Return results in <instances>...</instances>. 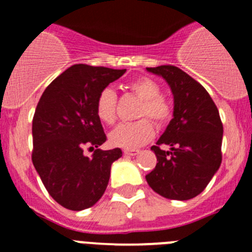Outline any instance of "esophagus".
I'll list each match as a JSON object with an SVG mask.
<instances>
[{"mask_svg": "<svg viewBox=\"0 0 252 252\" xmlns=\"http://www.w3.org/2000/svg\"><path fill=\"white\" fill-rule=\"evenodd\" d=\"M140 151L139 150H128V149H126V150H124V154H125V157H135V155H137Z\"/></svg>", "mask_w": 252, "mask_h": 252, "instance_id": "obj_1", "label": "esophagus"}]
</instances>
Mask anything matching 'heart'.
<instances>
[{"label":"heart","instance_id":"heart-1","mask_svg":"<svg viewBox=\"0 0 252 252\" xmlns=\"http://www.w3.org/2000/svg\"><path fill=\"white\" fill-rule=\"evenodd\" d=\"M128 88L142 99L137 117H148L131 124H122L111 131L110 142L113 146L124 149H136L145 145L155 135L153 120L158 126H165L171 120L173 107L170 102L160 95V87L148 77L133 79ZM95 113L103 124L112 125L117 119V94L110 87H106L97 95Z\"/></svg>","mask_w":252,"mask_h":252}]
</instances>
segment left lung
Returning <instances> with one entry per match:
<instances>
[{"label":"left lung","instance_id":"left-lung-1","mask_svg":"<svg viewBox=\"0 0 252 252\" xmlns=\"http://www.w3.org/2000/svg\"><path fill=\"white\" fill-rule=\"evenodd\" d=\"M160 75L174 95L173 119L157 145V166L146 175L154 192L168 199L197 197L211 182L222 161V126L215 102L204 87L174 65L146 68ZM168 145L171 150L162 151Z\"/></svg>","mask_w":252,"mask_h":252}]
</instances>
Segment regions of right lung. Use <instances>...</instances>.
<instances>
[{
	"mask_svg": "<svg viewBox=\"0 0 252 252\" xmlns=\"http://www.w3.org/2000/svg\"><path fill=\"white\" fill-rule=\"evenodd\" d=\"M126 69L75 64L51 82L32 119V164L49 194L60 206L82 211L101 199L111 165L121 149L101 150L106 133L95 113V99ZM84 148L94 150L86 157Z\"/></svg>",
	"mask_w": 252,
	"mask_h": 252,
	"instance_id": "right-lung-1",
	"label": "right lung"
}]
</instances>
